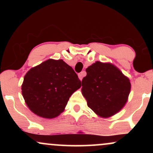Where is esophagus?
I'll list each match as a JSON object with an SVG mask.
<instances>
[{
    "label": "esophagus",
    "mask_w": 153,
    "mask_h": 153,
    "mask_svg": "<svg viewBox=\"0 0 153 153\" xmlns=\"http://www.w3.org/2000/svg\"><path fill=\"white\" fill-rule=\"evenodd\" d=\"M85 71H82V72H81V73H80V74L78 75L79 79H80V80H82V78H83V77L85 76Z\"/></svg>",
    "instance_id": "esophagus-1"
}]
</instances>
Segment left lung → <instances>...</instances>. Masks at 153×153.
Segmentation results:
<instances>
[{
  "label": "left lung",
  "mask_w": 153,
  "mask_h": 153,
  "mask_svg": "<svg viewBox=\"0 0 153 153\" xmlns=\"http://www.w3.org/2000/svg\"><path fill=\"white\" fill-rule=\"evenodd\" d=\"M82 94L99 117H112L124 106L131 90L129 78L114 65L96 61L85 70Z\"/></svg>",
  "instance_id": "left-lung-1"
}]
</instances>
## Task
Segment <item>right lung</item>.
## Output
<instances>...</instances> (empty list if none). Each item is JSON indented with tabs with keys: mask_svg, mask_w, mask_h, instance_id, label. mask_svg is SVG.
Returning <instances> with one entry per match:
<instances>
[{
	"mask_svg": "<svg viewBox=\"0 0 153 153\" xmlns=\"http://www.w3.org/2000/svg\"><path fill=\"white\" fill-rule=\"evenodd\" d=\"M81 81L62 59H49L31 68L22 85L25 102L33 113L45 119L58 117Z\"/></svg>",
	"mask_w": 153,
	"mask_h": 153,
	"instance_id": "right-lung-1",
	"label": "right lung"
}]
</instances>
